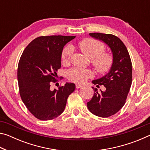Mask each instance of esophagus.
<instances>
[{
  "label": "esophagus",
  "mask_w": 150,
  "mask_h": 150,
  "mask_svg": "<svg viewBox=\"0 0 150 150\" xmlns=\"http://www.w3.org/2000/svg\"><path fill=\"white\" fill-rule=\"evenodd\" d=\"M75 87H76V88H80L81 87H83V86L82 85H80V84H76Z\"/></svg>",
  "instance_id": "34e87169"
}]
</instances>
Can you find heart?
Wrapping results in <instances>:
<instances>
[{
    "mask_svg": "<svg viewBox=\"0 0 150 150\" xmlns=\"http://www.w3.org/2000/svg\"><path fill=\"white\" fill-rule=\"evenodd\" d=\"M78 46L83 54L91 58V62L96 72L103 74L110 71L113 65V56L110 53L105 52L106 47L103 42L93 38H86L79 42ZM73 52L71 45H68L63 47L61 54L63 64L69 63ZM91 77H93V73L88 69L74 67L67 72L68 79L76 83H85Z\"/></svg>",
    "mask_w": 150,
    "mask_h": 150,
    "instance_id": "obj_1",
    "label": "heart"
}]
</instances>
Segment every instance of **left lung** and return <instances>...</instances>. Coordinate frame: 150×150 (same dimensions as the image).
Listing matches in <instances>:
<instances>
[{
	"mask_svg": "<svg viewBox=\"0 0 150 150\" xmlns=\"http://www.w3.org/2000/svg\"><path fill=\"white\" fill-rule=\"evenodd\" d=\"M89 35L105 42L113 54V65L109 73L99 79L93 81L97 87L105 86V91L100 90L98 93L93 87L95 93L87 103L91 112L106 118L115 115L126 103L132 81V65L128 50L119 38L102 33H90Z\"/></svg>",
	"mask_w": 150,
	"mask_h": 150,
	"instance_id": "8db88e82",
	"label": "left lung"
}]
</instances>
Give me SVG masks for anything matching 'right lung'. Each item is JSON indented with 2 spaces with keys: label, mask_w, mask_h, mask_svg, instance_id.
Listing matches in <instances>:
<instances>
[{
  "label": "right lung",
  "mask_w": 150,
  "mask_h": 150,
  "mask_svg": "<svg viewBox=\"0 0 150 150\" xmlns=\"http://www.w3.org/2000/svg\"><path fill=\"white\" fill-rule=\"evenodd\" d=\"M75 36L47 35L34 39L25 48L18 66L20 97L30 112L41 120H50L62 114L68 96L75 89L67 83L52 91L57 83L61 67V54L64 45ZM60 78V77H59ZM57 84V83H56Z\"/></svg>",
  "instance_id": "right-lung-1"
}]
</instances>
